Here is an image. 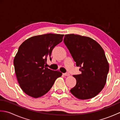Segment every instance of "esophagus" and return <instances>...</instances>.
Listing matches in <instances>:
<instances>
[{"label":"esophagus","instance_id":"esophagus-1","mask_svg":"<svg viewBox=\"0 0 120 120\" xmlns=\"http://www.w3.org/2000/svg\"><path fill=\"white\" fill-rule=\"evenodd\" d=\"M63 75H64L65 76H68L70 75L69 73H63Z\"/></svg>","mask_w":120,"mask_h":120}]
</instances>
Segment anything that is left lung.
Wrapping results in <instances>:
<instances>
[{"label":"left lung","instance_id":"8db88e82","mask_svg":"<svg viewBox=\"0 0 120 120\" xmlns=\"http://www.w3.org/2000/svg\"><path fill=\"white\" fill-rule=\"evenodd\" d=\"M63 41L81 72L73 75L76 85L70 92L79 99L94 98L103 90L109 72L103 49L95 40L78 34H65Z\"/></svg>","mask_w":120,"mask_h":120}]
</instances>
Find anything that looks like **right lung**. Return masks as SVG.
Segmentation results:
<instances>
[{
	"label": "right lung",
	"instance_id": "1",
	"mask_svg": "<svg viewBox=\"0 0 120 120\" xmlns=\"http://www.w3.org/2000/svg\"><path fill=\"white\" fill-rule=\"evenodd\" d=\"M64 34H48L32 37L20 45L14 59L15 72L20 87L34 98L49 91L62 73L45 67L53 48L63 40Z\"/></svg>",
	"mask_w": 120,
	"mask_h": 120
}]
</instances>
